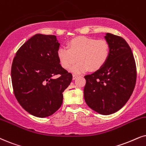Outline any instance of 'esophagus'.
<instances>
[{"label":"esophagus","instance_id":"1","mask_svg":"<svg viewBox=\"0 0 146 146\" xmlns=\"http://www.w3.org/2000/svg\"><path fill=\"white\" fill-rule=\"evenodd\" d=\"M77 77H78V75H73V80H75V79H76Z\"/></svg>","mask_w":146,"mask_h":146}]
</instances>
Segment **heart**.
<instances>
[{
    "label": "heart",
    "instance_id": "heart-1",
    "mask_svg": "<svg viewBox=\"0 0 146 146\" xmlns=\"http://www.w3.org/2000/svg\"><path fill=\"white\" fill-rule=\"evenodd\" d=\"M57 56L62 67L75 74H81L88 70L101 69L110 56V46L105 40L80 36L71 40L68 48L61 46L57 50Z\"/></svg>",
    "mask_w": 146,
    "mask_h": 146
}]
</instances>
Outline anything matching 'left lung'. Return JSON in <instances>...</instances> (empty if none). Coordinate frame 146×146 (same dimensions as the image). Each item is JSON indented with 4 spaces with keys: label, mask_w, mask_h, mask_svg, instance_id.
<instances>
[{
    "label": "left lung",
    "mask_w": 146,
    "mask_h": 146,
    "mask_svg": "<svg viewBox=\"0 0 146 146\" xmlns=\"http://www.w3.org/2000/svg\"><path fill=\"white\" fill-rule=\"evenodd\" d=\"M110 56L103 67L84 76V99L100 114L117 112L127 102L135 86L137 69L131 49L122 37L107 33Z\"/></svg>",
    "instance_id": "1"
}]
</instances>
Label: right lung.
I'll list each match as a JSON object with an SVG mask.
<instances>
[{"label": "right lung", "instance_id": "add662e5", "mask_svg": "<svg viewBox=\"0 0 146 146\" xmlns=\"http://www.w3.org/2000/svg\"><path fill=\"white\" fill-rule=\"evenodd\" d=\"M54 35L36 34L17 51L11 67L15 96L29 114L38 117L52 115L60 108L63 92L73 75L60 64ZM58 74L57 79L52 77Z\"/></svg>", "mask_w": 146, "mask_h": 146}]
</instances>
